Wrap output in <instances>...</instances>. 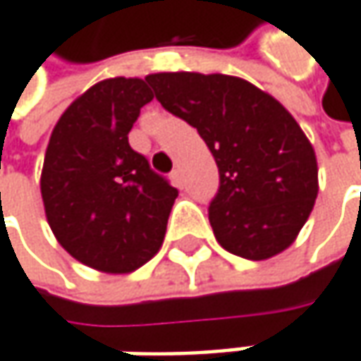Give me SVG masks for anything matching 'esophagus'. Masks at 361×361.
Wrapping results in <instances>:
<instances>
[{
	"label": "esophagus",
	"mask_w": 361,
	"mask_h": 361,
	"mask_svg": "<svg viewBox=\"0 0 361 361\" xmlns=\"http://www.w3.org/2000/svg\"><path fill=\"white\" fill-rule=\"evenodd\" d=\"M169 178H171V183H173L176 188H183V178H181L180 169H173Z\"/></svg>",
	"instance_id": "34e87169"
}]
</instances>
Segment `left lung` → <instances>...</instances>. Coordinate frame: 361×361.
I'll list each match as a JSON object with an SVG mask.
<instances>
[{
    "label": "left lung",
    "mask_w": 361,
    "mask_h": 361,
    "mask_svg": "<svg viewBox=\"0 0 361 361\" xmlns=\"http://www.w3.org/2000/svg\"><path fill=\"white\" fill-rule=\"evenodd\" d=\"M161 106L198 130L219 167L208 206L216 241L233 255L267 259L294 243L319 194L314 149L286 108L233 75L155 73Z\"/></svg>",
    "instance_id": "1"
}]
</instances>
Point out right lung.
I'll list each match as a JSON object with an SVG mask.
<instances>
[{"label":"right lung","mask_w":361,"mask_h":361,"mask_svg":"<svg viewBox=\"0 0 361 361\" xmlns=\"http://www.w3.org/2000/svg\"><path fill=\"white\" fill-rule=\"evenodd\" d=\"M151 99L142 79H104L63 112L47 147L40 176L47 221L67 253L106 274H130L159 251L178 198L128 145Z\"/></svg>","instance_id":"1"}]
</instances>
